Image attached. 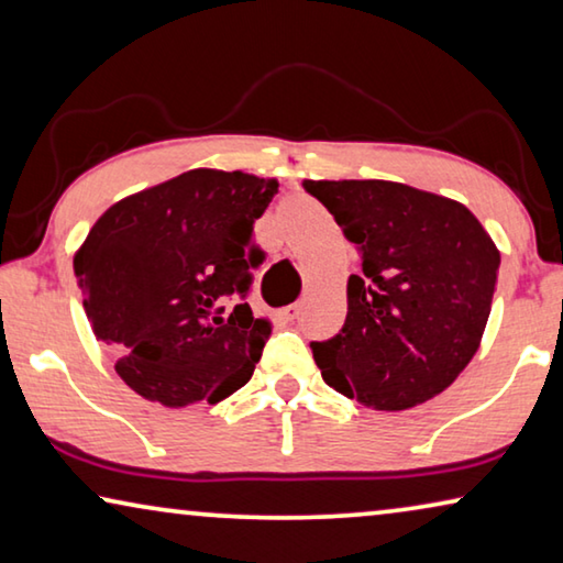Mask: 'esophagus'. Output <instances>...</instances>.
Masks as SVG:
<instances>
[{"label": "esophagus", "mask_w": 563, "mask_h": 563, "mask_svg": "<svg viewBox=\"0 0 563 563\" xmlns=\"http://www.w3.org/2000/svg\"><path fill=\"white\" fill-rule=\"evenodd\" d=\"M300 316V303H290L283 308V318L285 321H296V318Z\"/></svg>", "instance_id": "34e87169"}]
</instances>
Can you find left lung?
Returning a JSON list of instances; mask_svg holds the SVG:
<instances>
[{"mask_svg":"<svg viewBox=\"0 0 563 563\" xmlns=\"http://www.w3.org/2000/svg\"><path fill=\"white\" fill-rule=\"evenodd\" d=\"M303 187L354 242L362 273L329 341L310 343L323 382L372 409H407L457 379L481 346L500 253L465 205L382 179Z\"/></svg>","mask_w":563,"mask_h":563,"instance_id":"obj_1","label":"left lung"}]
</instances>
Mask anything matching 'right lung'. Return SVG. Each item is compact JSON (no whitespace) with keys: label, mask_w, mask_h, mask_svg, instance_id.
<instances>
[{"label":"right lung","mask_w":563,"mask_h":563,"mask_svg":"<svg viewBox=\"0 0 563 563\" xmlns=\"http://www.w3.org/2000/svg\"><path fill=\"white\" fill-rule=\"evenodd\" d=\"M275 195V179L191 169L115 201L88 232L73 260L82 306L144 399L217 405L250 382L273 329L242 298L265 260L253 224Z\"/></svg>","instance_id":"right-lung-1"}]
</instances>
